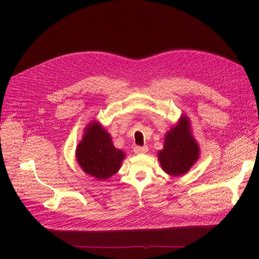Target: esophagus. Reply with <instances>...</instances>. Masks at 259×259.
<instances>
[{"instance_id": "obj_1", "label": "esophagus", "mask_w": 259, "mask_h": 259, "mask_svg": "<svg viewBox=\"0 0 259 259\" xmlns=\"http://www.w3.org/2000/svg\"><path fill=\"white\" fill-rule=\"evenodd\" d=\"M148 151V147L147 146H136L134 148V152L135 153H146Z\"/></svg>"}]
</instances>
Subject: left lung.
Here are the masks:
<instances>
[{
    "label": "left lung",
    "instance_id": "obj_1",
    "mask_svg": "<svg viewBox=\"0 0 259 259\" xmlns=\"http://www.w3.org/2000/svg\"><path fill=\"white\" fill-rule=\"evenodd\" d=\"M200 146L192 135L189 117L182 114L164 138L163 149L158 152L162 169L170 176H180L189 171L199 160Z\"/></svg>",
    "mask_w": 259,
    "mask_h": 259
}]
</instances>
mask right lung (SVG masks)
Returning <instances> with one entry per match:
<instances>
[{
	"label": "right lung",
	"instance_id": "right-lung-1",
	"mask_svg": "<svg viewBox=\"0 0 259 259\" xmlns=\"http://www.w3.org/2000/svg\"><path fill=\"white\" fill-rule=\"evenodd\" d=\"M75 158L85 174L106 180L119 171L125 153L114 147L111 135L103 125L92 121L86 125L82 140L76 146Z\"/></svg>",
	"mask_w": 259,
	"mask_h": 259
}]
</instances>
